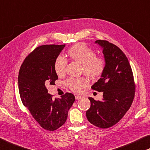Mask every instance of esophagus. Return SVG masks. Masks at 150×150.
Listing matches in <instances>:
<instances>
[{"label": "esophagus", "instance_id": "obj_1", "mask_svg": "<svg viewBox=\"0 0 150 150\" xmlns=\"http://www.w3.org/2000/svg\"><path fill=\"white\" fill-rule=\"evenodd\" d=\"M81 98V96H75V99L76 100H79Z\"/></svg>", "mask_w": 150, "mask_h": 150}]
</instances>
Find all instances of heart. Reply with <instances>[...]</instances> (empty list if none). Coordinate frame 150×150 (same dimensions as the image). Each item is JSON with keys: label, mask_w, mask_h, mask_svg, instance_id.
<instances>
[{"label": "heart", "mask_w": 150, "mask_h": 150, "mask_svg": "<svg viewBox=\"0 0 150 150\" xmlns=\"http://www.w3.org/2000/svg\"><path fill=\"white\" fill-rule=\"evenodd\" d=\"M68 56L73 61L81 64V73L91 80L101 77L105 69V61L102 56H96L95 52L83 44L77 43L70 47L67 52ZM66 60L59 56L54 62V67L56 75L61 77L66 72ZM88 81L84 77L71 78L67 81V86L73 92H78L86 87Z\"/></svg>", "instance_id": "1"}]
</instances>
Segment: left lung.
<instances>
[{
    "label": "left lung",
    "instance_id": "1",
    "mask_svg": "<svg viewBox=\"0 0 150 150\" xmlns=\"http://www.w3.org/2000/svg\"><path fill=\"white\" fill-rule=\"evenodd\" d=\"M102 48L105 61L101 78L91 88L103 92L102 101L89 97L91 107L86 111L87 119L101 129L113 126L129 110L135 94L133 73L127 56L120 48L107 40H97Z\"/></svg>",
    "mask_w": 150,
    "mask_h": 150
}]
</instances>
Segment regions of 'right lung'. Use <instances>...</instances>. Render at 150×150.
Segmentation results:
<instances>
[{"instance_id":"add662e5","label":"right lung","mask_w":150,"mask_h":150,"mask_svg":"<svg viewBox=\"0 0 150 150\" xmlns=\"http://www.w3.org/2000/svg\"><path fill=\"white\" fill-rule=\"evenodd\" d=\"M65 45H47L37 47L21 64L18 75V87L24 106L43 129L54 131L66 121L68 111L75 102L71 93L52 99L46 84H54L58 75L54 62Z\"/></svg>"}]
</instances>
